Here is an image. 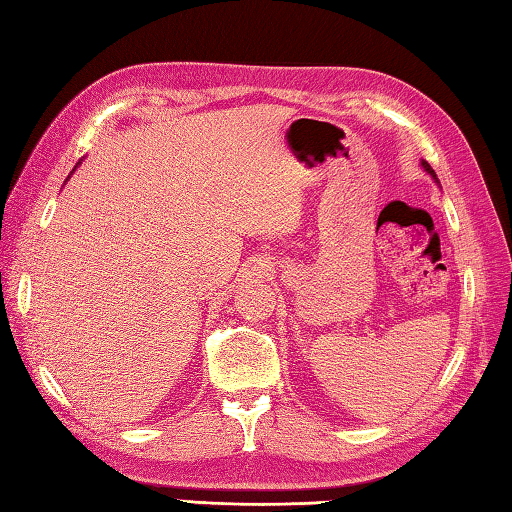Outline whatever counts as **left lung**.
I'll return each instance as SVG.
<instances>
[{
	"mask_svg": "<svg viewBox=\"0 0 512 512\" xmlns=\"http://www.w3.org/2000/svg\"><path fill=\"white\" fill-rule=\"evenodd\" d=\"M422 167H424V171H427V173H429V176H431L433 180H436V182H438V178H436V171H433V169H431V165H429V162H427V160H422Z\"/></svg>",
	"mask_w": 512,
	"mask_h": 512,
	"instance_id": "8db88e82",
	"label": "left lung"
}]
</instances>
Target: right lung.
<instances>
[{"mask_svg":"<svg viewBox=\"0 0 512 512\" xmlns=\"http://www.w3.org/2000/svg\"><path fill=\"white\" fill-rule=\"evenodd\" d=\"M74 169H76V167H74ZM74 169H72V171H74Z\"/></svg>","mask_w":512,"mask_h":512,"instance_id":"1","label":"right lung"}]
</instances>
